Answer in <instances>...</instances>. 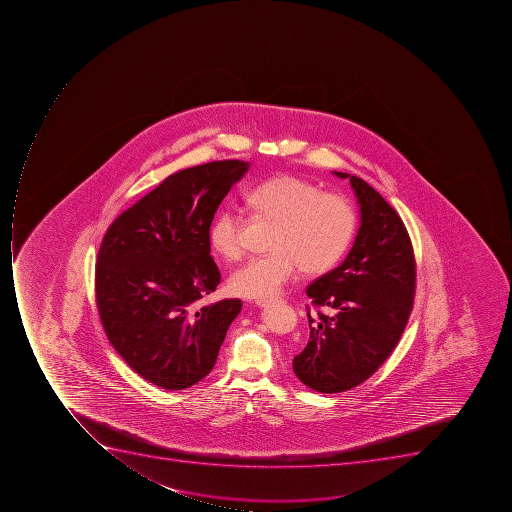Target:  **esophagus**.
<instances>
[{
  "label": "esophagus",
  "instance_id": "34e87169",
  "mask_svg": "<svg viewBox=\"0 0 512 512\" xmlns=\"http://www.w3.org/2000/svg\"><path fill=\"white\" fill-rule=\"evenodd\" d=\"M274 302L280 301H274V299H259V301H256V306L267 307L270 306V304H274Z\"/></svg>",
  "mask_w": 512,
  "mask_h": 512
}]
</instances>
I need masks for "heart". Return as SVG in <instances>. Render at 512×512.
Instances as JSON below:
<instances>
[{"label":"heart","mask_w":512,"mask_h":512,"mask_svg":"<svg viewBox=\"0 0 512 512\" xmlns=\"http://www.w3.org/2000/svg\"><path fill=\"white\" fill-rule=\"evenodd\" d=\"M246 205L277 227L270 238L272 253L248 259L230 275V290L242 298H272L299 266L306 274H325L343 259L357 227V216L347 198L323 194L317 184L293 174L251 187ZM240 224L242 218L232 208H222L211 222V248L226 261L242 256Z\"/></svg>","instance_id":"b5f03b06"}]
</instances>
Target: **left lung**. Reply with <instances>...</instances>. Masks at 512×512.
Segmentation results:
<instances>
[{
    "mask_svg": "<svg viewBox=\"0 0 512 512\" xmlns=\"http://www.w3.org/2000/svg\"><path fill=\"white\" fill-rule=\"evenodd\" d=\"M360 205V227L341 266L307 286L315 307L310 338L293 360L294 375L323 394L367 381L402 338L415 299L416 262L407 227L370 184L347 173Z\"/></svg>",
    "mask_w": 512,
    "mask_h": 512,
    "instance_id": "8db88e82",
    "label": "left lung"
}]
</instances>
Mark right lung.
Segmentation results:
<instances>
[{
  "label": "right lung",
  "mask_w": 512,
  "mask_h": 512,
  "mask_svg": "<svg viewBox=\"0 0 512 512\" xmlns=\"http://www.w3.org/2000/svg\"><path fill=\"white\" fill-rule=\"evenodd\" d=\"M248 161L182 169L121 213L105 232L96 266L102 326L121 359L166 391L210 375L240 299L195 309L221 282L210 256L214 213Z\"/></svg>",
  "instance_id": "right-lung-1"
}]
</instances>
